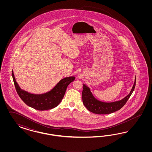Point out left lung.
I'll use <instances>...</instances> for the list:
<instances>
[{"label": "left lung", "mask_w": 152, "mask_h": 152, "mask_svg": "<svg viewBox=\"0 0 152 152\" xmlns=\"http://www.w3.org/2000/svg\"><path fill=\"white\" fill-rule=\"evenodd\" d=\"M136 77L132 90L129 94L121 100L110 102H103L96 99L93 95L90 88L83 84L82 97L83 105L88 110L96 114H108L119 110L124 105L132 94L135 87Z\"/></svg>", "instance_id": "1"}]
</instances>
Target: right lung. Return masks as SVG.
Listing matches in <instances>:
<instances>
[{"instance_id": "1", "label": "right lung", "mask_w": 152, "mask_h": 152, "mask_svg": "<svg viewBox=\"0 0 152 152\" xmlns=\"http://www.w3.org/2000/svg\"><path fill=\"white\" fill-rule=\"evenodd\" d=\"M12 77L16 91L20 99L28 106L38 110L43 111L55 108L64 98L68 85L74 81L75 76H69L61 80L55 86L48 92L34 94L22 90L19 86L12 69Z\"/></svg>"}]
</instances>
